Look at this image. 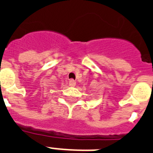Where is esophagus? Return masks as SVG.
I'll return each instance as SVG.
<instances>
[{"label":"esophagus","instance_id":"34e87169","mask_svg":"<svg viewBox=\"0 0 153 153\" xmlns=\"http://www.w3.org/2000/svg\"><path fill=\"white\" fill-rule=\"evenodd\" d=\"M75 84H76V82H75V80L74 79H70L69 81V85L70 87H74L75 86Z\"/></svg>","mask_w":153,"mask_h":153}]
</instances>
